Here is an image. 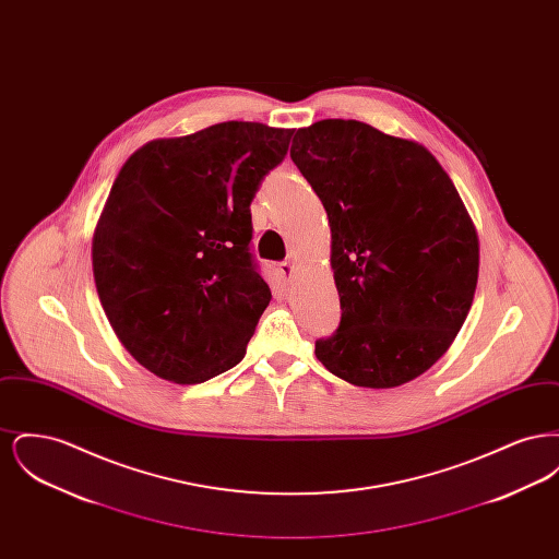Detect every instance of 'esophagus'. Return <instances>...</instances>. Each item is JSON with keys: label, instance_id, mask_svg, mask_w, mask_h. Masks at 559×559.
Instances as JSON below:
<instances>
[{"label": "esophagus", "instance_id": "obj_1", "mask_svg": "<svg viewBox=\"0 0 559 559\" xmlns=\"http://www.w3.org/2000/svg\"><path fill=\"white\" fill-rule=\"evenodd\" d=\"M278 270H281V274L285 276V281H293V278H295V274H297V266H295L293 262H283Z\"/></svg>", "mask_w": 559, "mask_h": 559}]
</instances>
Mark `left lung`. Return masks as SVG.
<instances>
[{
    "instance_id": "left-lung-1",
    "label": "left lung",
    "mask_w": 559,
    "mask_h": 559,
    "mask_svg": "<svg viewBox=\"0 0 559 559\" xmlns=\"http://www.w3.org/2000/svg\"><path fill=\"white\" fill-rule=\"evenodd\" d=\"M292 159L331 226L340 329L324 369L358 388L413 381L452 346L478 285L476 226L424 144L354 119L295 133Z\"/></svg>"
}]
</instances>
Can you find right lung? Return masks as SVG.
Listing matches in <instances>:
<instances>
[{
    "label": "right lung",
    "instance_id": "obj_1",
    "mask_svg": "<svg viewBox=\"0 0 559 559\" xmlns=\"http://www.w3.org/2000/svg\"><path fill=\"white\" fill-rule=\"evenodd\" d=\"M292 135L226 121L151 140L123 163L92 270L117 340L146 371L192 385L242 360L272 297L249 253V205Z\"/></svg>",
    "mask_w": 559,
    "mask_h": 559
}]
</instances>
